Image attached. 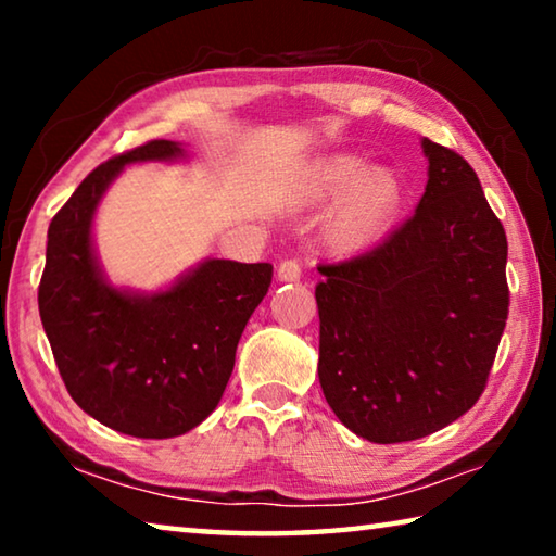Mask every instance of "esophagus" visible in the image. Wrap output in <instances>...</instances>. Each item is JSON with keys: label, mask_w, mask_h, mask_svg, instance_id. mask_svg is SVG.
Listing matches in <instances>:
<instances>
[{"label": "esophagus", "mask_w": 556, "mask_h": 556, "mask_svg": "<svg viewBox=\"0 0 556 556\" xmlns=\"http://www.w3.org/2000/svg\"><path fill=\"white\" fill-rule=\"evenodd\" d=\"M277 277H279L281 281H299V279H301V265H299V260H285V262H279Z\"/></svg>", "instance_id": "1"}]
</instances>
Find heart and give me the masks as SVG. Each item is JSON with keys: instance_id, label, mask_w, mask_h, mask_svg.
Returning <instances> with one entry per match:
<instances>
[{"instance_id": "heart-1", "label": "heart", "mask_w": 556, "mask_h": 556, "mask_svg": "<svg viewBox=\"0 0 556 556\" xmlns=\"http://www.w3.org/2000/svg\"><path fill=\"white\" fill-rule=\"evenodd\" d=\"M338 201L328 238L338 250H361L378 240L402 201V186L390 168H365V159L333 154L321 162L312 178V195Z\"/></svg>"}]
</instances>
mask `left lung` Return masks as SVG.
Here are the masks:
<instances>
[{"label":"left lung","mask_w":556,"mask_h":556,"mask_svg":"<svg viewBox=\"0 0 556 556\" xmlns=\"http://www.w3.org/2000/svg\"><path fill=\"white\" fill-rule=\"evenodd\" d=\"M427 191L388 240L318 265V380L375 444L434 434L481 397L505 331L507 238L464 156L431 139Z\"/></svg>","instance_id":"1"}]
</instances>
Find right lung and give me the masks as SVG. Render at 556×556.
I'll return each instance as SVG.
<instances>
[{
  "label": "right lung",
  "mask_w": 556,
  "mask_h": 556,
  "mask_svg": "<svg viewBox=\"0 0 556 556\" xmlns=\"http://www.w3.org/2000/svg\"><path fill=\"white\" fill-rule=\"evenodd\" d=\"M152 139L108 159L53 215L39 314L71 397L92 419L137 439L199 427L220 402L238 341L271 285V265L208 260L168 291L131 296L108 287L90 244L100 195L122 166L181 156Z\"/></svg>",
  "instance_id": "add662e5"
}]
</instances>
